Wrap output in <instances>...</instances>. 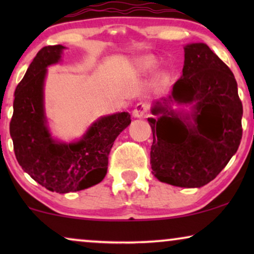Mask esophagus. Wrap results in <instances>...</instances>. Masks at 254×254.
Instances as JSON below:
<instances>
[{"mask_svg":"<svg viewBox=\"0 0 254 254\" xmlns=\"http://www.w3.org/2000/svg\"><path fill=\"white\" fill-rule=\"evenodd\" d=\"M148 104L145 103H137L136 105H135V109L133 110V117L134 118H142L144 117L145 114L148 112Z\"/></svg>","mask_w":254,"mask_h":254,"instance_id":"1","label":"esophagus"}]
</instances>
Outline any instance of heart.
<instances>
[{
    "label": "heart",
    "mask_w": 254,
    "mask_h": 254,
    "mask_svg": "<svg viewBox=\"0 0 254 254\" xmlns=\"http://www.w3.org/2000/svg\"><path fill=\"white\" fill-rule=\"evenodd\" d=\"M155 64H156V60L152 57H150V55H145V57L137 59L136 61V67L138 70L142 72L152 70L155 67Z\"/></svg>",
    "instance_id": "obj_1"
}]
</instances>
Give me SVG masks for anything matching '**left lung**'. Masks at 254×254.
Masks as SVG:
<instances>
[{
  "instance_id": "1",
  "label": "left lung",
  "mask_w": 254,
  "mask_h": 254,
  "mask_svg": "<svg viewBox=\"0 0 254 254\" xmlns=\"http://www.w3.org/2000/svg\"><path fill=\"white\" fill-rule=\"evenodd\" d=\"M183 75L168 98L155 102L152 175L170 185L204 186L225 168L242 140L243 105L227 64L203 43L184 47ZM171 103L190 106L176 111Z\"/></svg>"
}]
</instances>
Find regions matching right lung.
<instances>
[{
	"instance_id": "right-lung-1",
	"label": "right lung",
	"mask_w": 254,
	"mask_h": 254,
	"mask_svg": "<svg viewBox=\"0 0 254 254\" xmlns=\"http://www.w3.org/2000/svg\"><path fill=\"white\" fill-rule=\"evenodd\" d=\"M62 45L38 52L17 85L10 135L19 165L48 190L69 193L89 189L104 179L111 148L129 126L130 114L102 117L77 141L65 143L51 135L44 103L47 67L61 60Z\"/></svg>"
}]
</instances>
